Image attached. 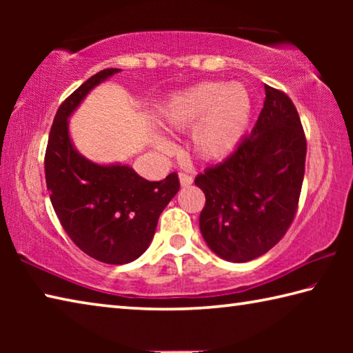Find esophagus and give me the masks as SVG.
I'll return each mask as SVG.
<instances>
[{
	"mask_svg": "<svg viewBox=\"0 0 353 353\" xmlns=\"http://www.w3.org/2000/svg\"><path fill=\"white\" fill-rule=\"evenodd\" d=\"M179 182H181V187L187 188V187H190L191 183H193V177L185 174V172H181V174H179Z\"/></svg>",
	"mask_w": 353,
	"mask_h": 353,
	"instance_id": "1",
	"label": "esophagus"
}]
</instances>
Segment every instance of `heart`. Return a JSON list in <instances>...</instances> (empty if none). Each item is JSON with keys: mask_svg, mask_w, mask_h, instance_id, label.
<instances>
[{"mask_svg": "<svg viewBox=\"0 0 353 353\" xmlns=\"http://www.w3.org/2000/svg\"><path fill=\"white\" fill-rule=\"evenodd\" d=\"M252 112V94L244 83L205 81L172 93L159 110V119L170 129L190 128L191 152L204 162H219L240 148ZM152 141L160 152L172 149L162 134H155Z\"/></svg>", "mask_w": 353, "mask_h": 353, "instance_id": "b5f03b06", "label": "heart"}]
</instances>
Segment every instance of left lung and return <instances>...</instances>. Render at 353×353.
Wrapping results in <instances>:
<instances>
[{"mask_svg": "<svg viewBox=\"0 0 353 353\" xmlns=\"http://www.w3.org/2000/svg\"><path fill=\"white\" fill-rule=\"evenodd\" d=\"M252 132L223 163L194 179L205 194L199 229L223 260L246 263L282 240L296 214L307 141L294 104L265 85Z\"/></svg>", "mask_w": 353, "mask_h": 353, "instance_id": "left-lung-1", "label": "left lung"}]
</instances>
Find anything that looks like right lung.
<instances>
[{
	"label": "right lung",
	"instance_id": "add662e5",
	"mask_svg": "<svg viewBox=\"0 0 353 353\" xmlns=\"http://www.w3.org/2000/svg\"><path fill=\"white\" fill-rule=\"evenodd\" d=\"M119 71H99L63 101L45 155L46 187L65 232L82 252L109 265L130 263L145 252L160 213L181 187L176 172L149 182L126 163L92 162L71 140L70 118L93 88Z\"/></svg>",
	"mask_w": 353,
	"mask_h": 353
}]
</instances>
